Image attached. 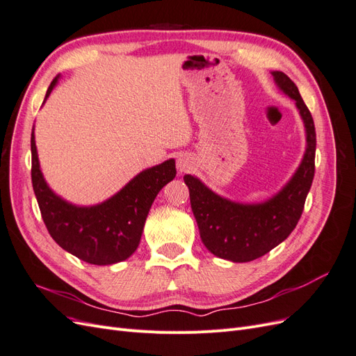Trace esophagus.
<instances>
[{"instance_id":"34e87169","label":"esophagus","mask_w":356,"mask_h":356,"mask_svg":"<svg viewBox=\"0 0 356 356\" xmlns=\"http://www.w3.org/2000/svg\"><path fill=\"white\" fill-rule=\"evenodd\" d=\"M177 168L179 170V174H186V172H190L195 168V160L187 154H181L177 157Z\"/></svg>"}]
</instances>
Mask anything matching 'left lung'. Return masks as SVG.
Here are the masks:
<instances>
[{
  "mask_svg": "<svg viewBox=\"0 0 356 356\" xmlns=\"http://www.w3.org/2000/svg\"><path fill=\"white\" fill-rule=\"evenodd\" d=\"M272 75L277 89L296 101L306 135L305 154L282 188L261 202H236L212 191L197 177L184 175L203 245L213 255L233 263L260 258L288 238L301 217L315 175L314 118L293 80L281 71Z\"/></svg>",
  "mask_w": 356,
  "mask_h": 356,
  "instance_id": "1",
  "label": "left lung"
}]
</instances>
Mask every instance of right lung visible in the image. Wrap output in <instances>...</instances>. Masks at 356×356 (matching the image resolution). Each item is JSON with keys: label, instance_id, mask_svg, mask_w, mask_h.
<instances>
[{"label": "right lung", "instance_id": "add662e5", "mask_svg": "<svg viewBox=\"0 0 356 356\" xmlns=\"http://www.w3.org/2000/svg\"><path fill=\"white\" fill-rule=\"evenodd\" d=\"M60 75L49 86L44 102ZM42 102V105H44ZM32 187L46 227L62 250L95 266H110L131 257L141 241L149 208L168 182L175 178V160L139 172L106 200L81 207L53 191L42 175L35 134H31Z\"/></svg>", "mask_w": 356, "mask_h": 356}]
</instances>
